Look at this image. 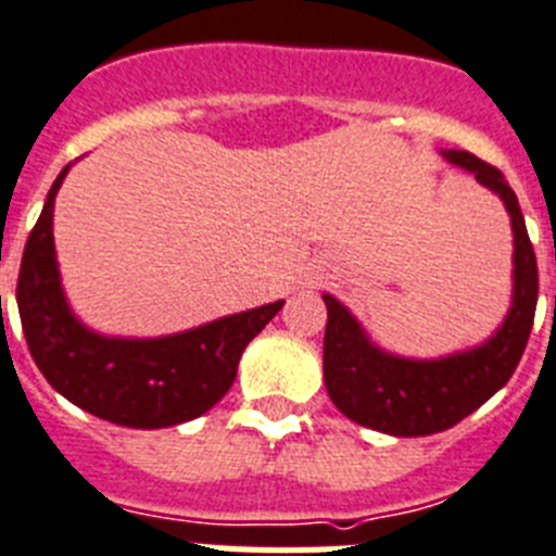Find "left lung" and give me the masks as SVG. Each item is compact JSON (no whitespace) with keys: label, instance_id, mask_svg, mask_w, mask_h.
Listing matches in <instances>:
<instances>
[{"label":"left lung","instance_id":"1","mask_svg":"<svg viewBox=\"0 0 556 556\" xmlns=\"http://www.w3.org/2000/svg\"><path fill=\"white\" fill-rule=\"evenodd\" d=\"M486 190L498 192L515 235L511 307L498 332L481 346L447 358L414 361L389 355L366 338L338 299L325 293V386L330 400L352 422L392 437H428L453 428L504 389L526 350L538 307V257L526 231L518 195L504 173L467 151H442Z\"/></svg>","mask_w":556,"mask_h":556}]
</instances>
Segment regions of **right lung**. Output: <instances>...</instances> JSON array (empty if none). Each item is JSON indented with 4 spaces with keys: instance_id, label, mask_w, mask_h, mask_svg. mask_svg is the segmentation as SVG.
Returning a JSON list of instances; mask_svg holds the SVG:
<instances>
[{
    "instance_id": "add662e5",
    "label": "right lung",
    "mask_w": 556,
    "mask_h": 556,
    "mask_svg": "<svg viewBox=\"0 0 556 556\" xmlns=\"http://www.w3.org/2000/svg\"><path fill=\"white\" fill-rule=\"evenodd\" d=\"M55 178L18 268L16 302L30 355L47 383L77 408L125 428H170L206 414L235 383L249 341L282 299L164 338H109L75 318L64 299L52 243Z\"/></svg>"
}]
</instances>
